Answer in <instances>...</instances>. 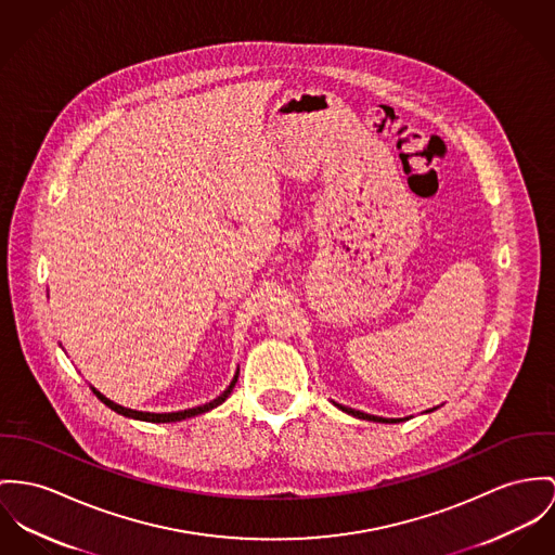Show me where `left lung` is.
<instances>
[{
    "label": "left lung",
    "mask_w": 555,
    "mask_h": 555,
    "mask_svg": "<svg viewBox=\"0 0 555 555\" xmlns=\"http://www.w3.org/2000/svg\"><path fill=\"white\" fill-rule=\"evenodd\" d=\"M336 405L340 408L341 412H346V414H350V416H354V418H361V421H374V423H401V418H380V416H372V414H365V412H359V410L346 408V405H340V403H336ZM428 412H433V410H428Z\"/></svg>",
    "instance_id": "8db88e82"
}]
</instances>
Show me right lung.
Masks as SVG:
<instances>
[{"mask_svg": "<svg viewBox=\"0 0 555 555\" xmlns=\"http://www.w3.org/2000/svg\"><path fill=\"white\" fill-rule=\"evenodd\" d=\"M238 380V372H236V376H234V380L230 383V386L214 399V401H209V403H205V405H198V408H192V410H183V412H171V414H152V412H137V410H128V408H122V405H118V403H114V401H109L105 395H101L96 388H92V392L109 408V410H114V412H118V414H122V416H127V418H134V421H145V423H177V421H185V418H192V416H198V414H205V412H209V410H214L217 405H221L225 399H228V395L232 392V388H234V384Z\"/></svg>", "mask_w": 555, "mask_h": 555, "instance_id": "add662e5", "label": "right lung"}]
</instances>
